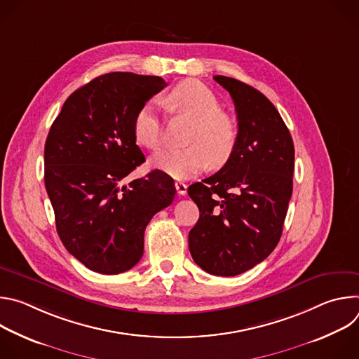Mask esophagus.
Instances as JSON below:
<instances>
[{
  "label": "esophagus",
  "mask_w": 359,
  "mask_h": 359,
  "mask_svg": "<svg viewBox=\"0 0 359 359\" xmlns=\"http://www.w3.org/2000/svg\"><path fill=\"white\" fill-rule=\"evenodd\" d=\"M175 187H176V191H177L179 196H184L186 191H187V186L183 182H176Z\"/></svg>",
  "instance_id": "obj_1"
}]
</instances>
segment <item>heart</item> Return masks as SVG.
I'll return each mask as SVG.
<instances>
[{"mask_svg": "<svg viewBox=\"0 0 359 359\" xmlns=\"http://www.w3.org/2000/svg\"><path fill=\"white\" fill-rule=\"evenodd\" d=\"M168 102L194 121L186 149L166 150L153 165L175 179H189L212 163L219 168L229 162L237 143V125L222 111L217 96L200 81L186 79L168 95ZM133 133L142 146L159 150L165 143V128L158 102L147 100L133 119Z\"/></svg>", "mask_w": 359, "mask_h": 359, "instance_id": "obj_1", "label": "heart"}]
</instances>
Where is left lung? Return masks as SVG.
<instances>
[{
	"instance_id": "obj_1",
	"label": "left lung",
	"mask_w": 359,
	"mask_h": 359,
	"mask_svg": "<svg viewBox=\"0 0 359 359\" xmlns=\"http://www.w3.org/2000/svg\"><path fill=\"white\" fill-rule=\"evenodd\" d=\"M215 81L234 102L238 136L229 162L187 189L200 210L189 250L204 271L233 277L266 260L280 241L292 194L294 143L260 90L223 75Z\"/></svg>"
}]
</instances>
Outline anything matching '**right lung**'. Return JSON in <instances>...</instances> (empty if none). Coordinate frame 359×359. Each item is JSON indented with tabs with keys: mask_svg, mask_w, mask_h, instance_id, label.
<instances>
[{
	"mask_svg": "<svg viewBox=\"0 0 359 359\" xmlns=\"http://www.w3.org/2000/svg\"><path fill=\"white\" fill-rule=\"evenodd\" d=\"M166 85L132 72L97 76L65 100L49 129L43 180L57 231L92 271L119 274L136 266L147 223L175 198L173 179L162 170L122 184L144 162L135 115Z\"/></svg>",
	"mask_w": 359,
	"mask_h": 359,
	"instance_id": "right-lung-1",
	"label": "right lung"
}]
</instances>
